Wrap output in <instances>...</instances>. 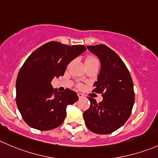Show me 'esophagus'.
<instances>
[{
  "instance_id": "1",
  "label": "esophagus",
  "mask_w": 158,
  "mask_h": 158,
  "mask_svg": "<svg viewBox=\"0 0 158 158\" xmlns=\"http://www.w3.org/2000/svg\"><path fill=\"white\" fill-rule=\"evenodd\" d=\"M78 96H79V98H82L84 97V95L82 94H81V93H78Z\"/></svg>"
}]
</instances>
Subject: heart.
<instances>
[{
  "instance_id": "b5f03b06",
  "label": "heart",
  "mask_w": 158,
  "mask_h": 158,
  "mask_svg": "<svg viewBox=\"0 0 158 158\" xmlns=\"http://www.w3.org/2000/svg\"><path fill=\"white\" fill-rule=\"evenodd\" d=\"M91 64H98V60L93 57H89L85 60V65H91Z\"/></svg>"
}]
</instances>
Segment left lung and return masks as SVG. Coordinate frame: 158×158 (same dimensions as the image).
<instances>
[{
    "mask_svg": "<svg viewBox=\"0 0 158 158\" xmlns=\"http://www.w3.org/2000/svg\"><path fill=\"white\" fill-rule=\"evenodd\" d=\"M101 61V71L93 92L102 94L97 103L89 97L90 107L83 114L86 127L97 134H110L120 128L130 117L135 101L133 82L127 66L107 46H87Z\"/></svg>",
    "mask_w": 158,
    "mask_h": 158,
    "instance_id": "obj_1",
    "label": "left lung"
}]
</instances>
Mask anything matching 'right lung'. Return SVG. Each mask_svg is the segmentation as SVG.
I'll return each mask as SVG.
<instances>
[{"instance_id":"1","label":"right lung","mask_w":158,"mask_h":158,"mask_svg":"<svg viewBox=\"0 0 158 158\" xmlns=\"http://www.w3.org/2000/svg\"><path fill=\"white\" fill-rule=\"evenodd\" d=\"M86 50L84 45L69 46L50 41L36 49L21 67L16 82V104L29 127L41 131L60 126L66 107L77 101V94L66 89L58 92L51 81L62 76L70 61Z\"/></svg>"}]
</instances>
